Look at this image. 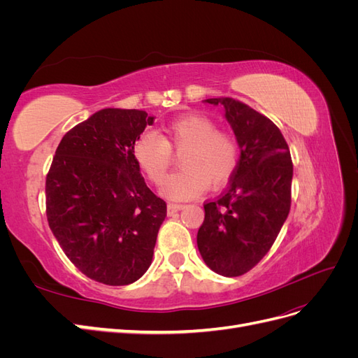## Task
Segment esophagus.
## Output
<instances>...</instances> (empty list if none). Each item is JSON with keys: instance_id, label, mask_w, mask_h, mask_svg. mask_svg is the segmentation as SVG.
Segmentation results:
<instances>
[{"instance_id": "esophagus-1", "label": "esophagus", "mask_w": 358, "mask_h": 358, "mask_svg": "<svg viewBox=\"0 0 358 358\" xmlns=\"http://www.w3.org/2000/svg\"><path fill=\"white\" fill-rule=\"evenodd\" d=\"M183 208V204L180 203H169L167 204V213L169 215H175L176 212H179Z\"/></svg>"}]
</instances>
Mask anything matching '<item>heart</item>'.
<instances>
[{
  "instance_id": "b5f03b06",
  "label": "heart",
  "mask_w": 358,
  "mask_h": 358,
  "mask_svg": "<svg viewBox=\"0 0 358 358\" xmlns=\"http://www.w3.org/2000/svg\"><path fill=\"white\" fill-rule=\"evenodd\" d=\"M164 136L154 131L140 134L133 145V157L148 179L161 185L171 166L173 152L180 157V171L170 176L162 194L173 200L197 197L209 187H221L231 178L239 159L236 138L216 129L212 119L191 113L173 119Z\"/></svg>"
}]
</instances>
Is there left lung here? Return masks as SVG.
I'll return each instance as SVG.
<instances>
[{"instance_id": "8db88e82", "label": "left lung", "mask_w": 358, "mask_h": 358, "mask_svg": "<svg viewBox=\"0 0 358 358\" xmlns=\"http://www.w3.org/2000/svg\"><path fill=\"white\" fill-rule=\"evenodd\" d=\"M221 104L241 158L220 199L204 204L199 251L215 273L234 278L258 264L289 213L292 161L279 128L264 115L229 96Z\"/></svg>"}]
</instances>
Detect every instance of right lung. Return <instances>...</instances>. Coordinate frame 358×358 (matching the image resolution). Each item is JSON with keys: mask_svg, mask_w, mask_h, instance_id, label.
Listing matches in <instances>:
<instances>
[{"mask_svg": "<svg viewBox=\"0 0 358 358\" xmlns=\"http://www.w3.org/2000/svg\"><path fill=\"white\" fill-rule=\"evenodd\" d=\"M154 116L103 109L71 128L46 178V215L62 251L106 285L133 284L152 263L166 201L150 191L133 157Z\"/></svg>", "mask_w": 358, "mask_h": 358, "instance_id": "obj_1", "label": "right lung"}]
</instances>
